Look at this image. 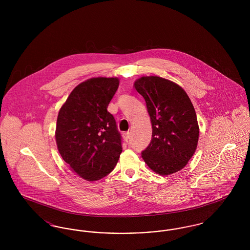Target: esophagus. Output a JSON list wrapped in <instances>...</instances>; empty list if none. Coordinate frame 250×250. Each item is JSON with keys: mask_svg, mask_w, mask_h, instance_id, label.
<instances>
[{"mask_svg": "<svg viewBox=\"0 0 250 250\" xmlns=\"http://www.w3.org/2000/svg\"><path fill=\"white\" fill-rule=\"evenodd\" d=\"M123 138L125 142H127L129 139H130V133L129 132H126V133H124L123 134Z\"/></svg>", "mask_w": 250, "mask_h": 250, "instance_id": "obj_1", "label": "esophagus"}]
</instances>
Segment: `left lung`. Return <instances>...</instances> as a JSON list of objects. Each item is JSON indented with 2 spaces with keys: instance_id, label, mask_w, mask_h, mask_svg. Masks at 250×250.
Listing matches in <instances>:
<instances>
[{
  "instance_id": "8db88e82",
  "label": "left lung",
  "mask_w": 250,
  "mask_h": 250,
  "mask_svg": "<svg viewBox=\"0 0 250 250\" xmlns=\"http://www.w3.org/2000/svg\"><path fill=\"white\" fill-rule=\"evenodd\" d=\"M146 102L152 124V141L142 153L155 173L169 175L187 166L195 154L200 128L195 108L178 84L157 76L134 83Z\"/></svg>"
}]
</instances>
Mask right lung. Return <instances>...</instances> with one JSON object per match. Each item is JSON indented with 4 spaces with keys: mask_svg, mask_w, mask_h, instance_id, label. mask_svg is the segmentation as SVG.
Segmentation results:
<instances>
[{
    "mask_svg": "<svg viewBox=\"0 0 250 250\" xmlns=\"http://www.w3.org/2000/svg\"><path fill=\"white\" fill-rule=\"evenodd\" d=\"M118 78H92L74 88L61 107L55 140L62 159L86 181H97L116 166L123 151L121 136L107 106Z\"/></svg>",
    "mask_w": 250,
    "mask_h": 250,
    "instance_id": "add662e5",
    "label": "right lung"
}]
</instances>
